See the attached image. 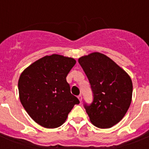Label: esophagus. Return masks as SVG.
Listing matches in <instances>:
<instances>
[{
	"mask_svg": "<svg viewBox=\"0 0 149 149\" xmlns=\"http://www.w3.org/2000/svg\"><path fill=\"white\" fill-rule=\"evenodd\" d=\"M77 98L79 99L80 102H81V101H82V95H79L77 96Z\"/></svg>",
	"mask_w": 149,
	"mask_h": 149,
	"instance_id": "34e87169",
	"label": "esophagus"
}]
</instances>
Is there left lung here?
I'll return each instance as SVG.
<instances>
[{
	"instance_id": "8db88e82",
	"label": "left lung",
	"mask_w": 149,
	"mask_h": 149,
	"mask_svg": "<svg viewBox=\"0 0 149 149\" xmlns=\"http://www.w3.org/2000/svg\"><path fill=\"white\" fill-rule=\"evenodd\" d=\"M94 94L92 104L84 105L93 125L110 128L119 123L132 100L133 84L128 74L113 60L99 52L78 59Z\"/></svg>"
}]
</instances>
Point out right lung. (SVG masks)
Wrapping results in <instances>:
<instances>
[{
    "instance_id": "add662e5",
    "label": "right lung",
    "mask_w": 149,
    "mask_h": 149,
    "mask_svg": "<svg viewBox=\"0 0 149 149\" xmlns=\"http://www.w3.org/2000/svg\"><path fill=\"white\" fill-rule=\"evenodd\" d=\"M75 63L72 57L47 55L21 74L18 82L21 103L39 125L45 128L60 127L74 104L80 103L71 93L66 81L67 74Z\"/></svg>"
}]
</instances>
